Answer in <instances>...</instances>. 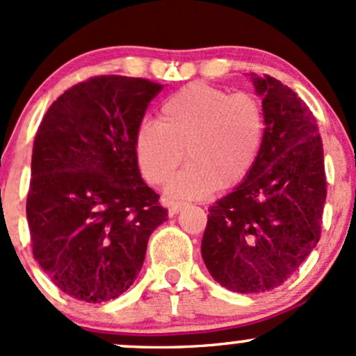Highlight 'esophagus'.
<instances>
[{
	"mask_svg": "<svg viewBox=\"0 0 356 356\" xmlns=\"http://www.w3.org/2000/svg\"><path fill=\"white\" fill-rule=\"evenodd\" d=\"M184 207H186V204H182V202H170L169 204V216L179 214V212H181Z\"/></svg>",
	"mask_w": 356,
	"mask_h": 356,
	"instance_id": "1",
	"label": "esophagus"
}]
</instances>
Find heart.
I'll list each match as a JSON object with an SVG mask.
<instances>
[{
    "instance_id": "1",
    "label": "heart",
    "mask_w": 356,
    "mask_h": 356,
    "mask_svg": "<svg viewBox=\"0 0 356 356\" xmlns=\"http://www.w3.org/2000/svg\"><path fill=\"white\" fill-rule=\"evenodd\" d=\"M266 120L248 93L194 81L167 97L161 120H144L136 132L140 172L164 184L184 159L189 161L167 186L174 199H202L212 191L238 186L254 169L264 144Z\"/></svg>"
}]
</instances>
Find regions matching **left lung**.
I'll return each mask as SVG.
<instances>
[{
  "label": "left lung",
  "instance_id": "1",
  "mask_svg": "<svg viewBox=\"0 0 356 356\" xmlns=\"http://www.w3.org/2000/svg\"><path fill=\"white\" fill-rule=\"evenodd\" d=\"M249 79L263 99V150L251 174L211 206L201 252L220 286L264 293L316 248L326 179L320 129L305 102L273 76Z\"/></svg>",
  "mask_w": 356,
  "mask_h": 356
}]
</instances>
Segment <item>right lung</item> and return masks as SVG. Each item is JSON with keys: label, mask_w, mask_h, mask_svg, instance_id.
Instances as JSON below:
<instances>
[{"label": "right lung", "mask_w": 356, "mask_h": 356, "mask_svg": "<svg viewBox=\"0 0 356 356\" xmlns=\"http://www.w3.org/2000/svg\"><path fill=\"white\" fill-rule=\"evenodd\" d=\"M161 90L144 79L95 76L53 102L36 132L26 199L33 256L85 303L134 284L150 234L167 220L136 155L137 127Z\"/></svg>", "instance_id": "right-lung-1"}]
</instances>
